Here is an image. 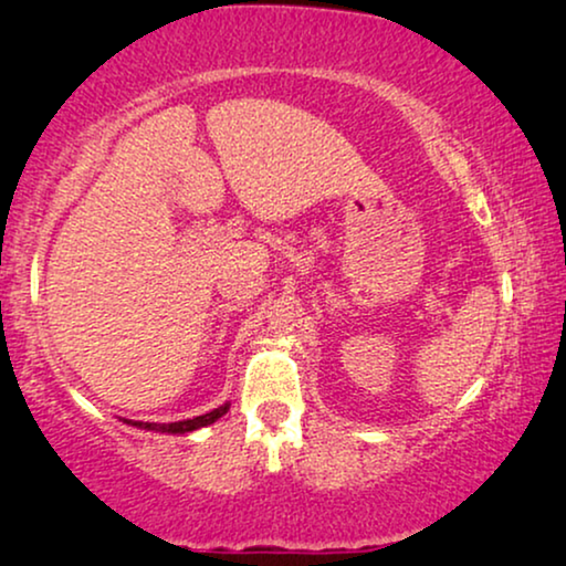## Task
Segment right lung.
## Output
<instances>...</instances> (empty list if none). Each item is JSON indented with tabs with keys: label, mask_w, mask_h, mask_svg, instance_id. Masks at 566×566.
Segmentation results:
<instances>
[{
	"label": "right lung",
	"mask_w": 566,
	"mask_h": 566,
	"mask_svg": "<svg viewBox=\"0 0 566 566\" xmlns=\"http://www.w3.org/2000/svg\"><path fill=\"white\" fill-rule=\"evenodd\" d=\"M229 401L227 405H221L219 409H211V412L200 415V417H192V420H180V422H134V420H123L126 424H134V428H142V430H154V432H167V436H188L192 430H200L206 428V424H213L219 417H223L229 412Z\"/></svg>",
	"instance_id": "1"
}]
</instances>
